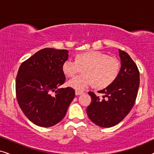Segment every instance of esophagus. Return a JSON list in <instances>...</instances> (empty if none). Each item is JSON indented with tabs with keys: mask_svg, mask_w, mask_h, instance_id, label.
I'll return each instance as SVG.
<instances>
[{
	"mask_svg": "<svg viewBox=\"0 0 154 154\" xmlns=\"http://www.w3.org/2000/svg\"><path fill=\"white\" fill-rule=\"evenodd\" d=\"M83 92L79 91V90H76V91H75V95H81V94H83Z\"/></svg>",
	"mask_w": 154,
	"mask_h": 154,
	"instance_id": "obj_1",
	"label": "esophagus"
}]
</instances>
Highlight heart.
<instances>
[{
    "label": "heart",
    "instance_id": "heart-1",
    "mask_svg": "<svg viewBox=\"0 0 154 154\" xmlns=\"http://www.w3.org/2000/svg\"><path fill=\"white\" fill-rule=\"evenodd\" d=\"M83 68V74L68 82L70 87L83 90L91 84L95 88H105L111 85L119 76L121 63L117 58L98 51L78 54L76 60L68 58L63 63L62 71L68 77H73Z\"/></svg>",
    "mask_w": 154,
    "mask_h": 154
}]
</instances>
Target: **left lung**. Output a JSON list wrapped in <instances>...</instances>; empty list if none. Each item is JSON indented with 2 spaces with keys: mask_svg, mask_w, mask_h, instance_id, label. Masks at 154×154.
<instances>
[{
  "mask_svg": "<svg viewBox=\"0 0 154 154\" xmlns=\"http://www.w3.org/2000/svg\"><path fill=\"white\" fill-rule=\"evenodd\" d=\"M121 67L119 76L108 87L98 91L103 100L89 92L92 102L87 108L89 119L97 125L111 128L123 121L133 107L140 86V71L129 54L119 50ZM106 99H105V98Z\"/></svg>",
  "mask_w": 154,
  "mask_h": 154,
  "instance_id": "left-lung-1",
  "label": "left lung"
}]
</instances>
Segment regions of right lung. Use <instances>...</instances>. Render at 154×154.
I'll return each mask as SVG.
<instances>
[{"label":"right lung","instance_id":"obj_1","mask_svg":"<svg viewBox=\"0 0 154 154\" xmlns=\"http://www.w3.org/2000/svg\"><path fill=\"white\" fill-rule=\"evenodd\" d=\"M68 50L44 48L22 63L16 78V97L24 115L41 127L64 119L75 97L72 88H58L66 81L62 64Z\"/></svg>","mask_w":154,"mask_h":154}]
</instances>
